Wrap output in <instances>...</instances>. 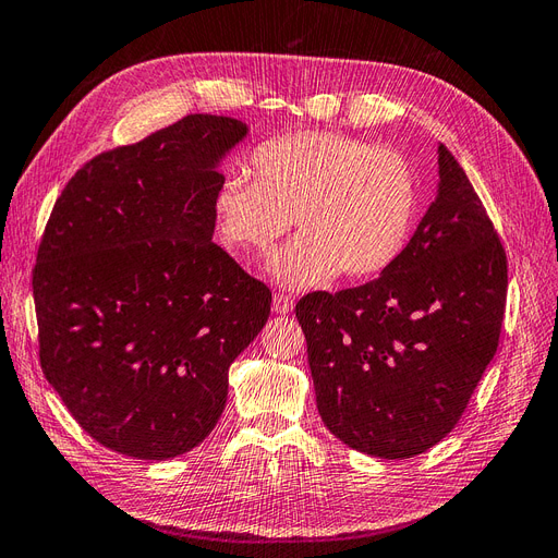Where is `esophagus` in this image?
Masks as SVG:
<instances>
[{
    "label": "esophagus",
    "instance_id": "obj_1",
    "mask_svg": "<svg viewBox=\"0 0 558 558\" xmlns=\"http://www.w3.org/2000/svg\"><path fill=\"white\" fill-rule=\"evenodd\" d=\"M292 308H294V299L290 294H280L278 292L274 296V313L284 315V313H292Z\"/></svg>",
    "mask_w": 558,
    "mask_h": 558
}]
</instances>
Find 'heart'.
<instances>
[{"label":"heart","mask_w":558,"mask_h":558,"mask_svg":"<svg viewBox=\"0 0 558 558\" xmlns=\"http://www.w3.org/2000/svg\"><path fill=\"white\" fill-rule=\"evenodd\" d=\"M250 172L215 191V227L241 259H266L294 217L301 233L274 262L288 288L325 284L339 270L350 280L380 276L409 243L418 194L400 154L308 131L264 142Z\"/></svg>","instance_id":"1"}]
</instances>
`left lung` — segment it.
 I'll use <instances>...</instances> for the list:
<instances>
[{
	"label": "left lung",
	"mask_w": 558,
	"mask_h": 558,
	"mask_svg": "<svg viewBox=\"0 0 558 558\" xmlns=\"http://www.w3.org/2000/svg\"><path fill=\"white\" fill-rule=\"evenodd\" d=\"M437 163V196L397 262L296 304L323 423L376 458H413L447 437L498 350L505 250L441 142Z\"/></svg>",
	"instance_id": "left-lung-1"
}]
</instances>
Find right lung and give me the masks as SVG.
<instances>
[{"mask_svg":"<svg viewBox=\"0 0 558 558\" xmlns=\"http://www.w3.org/2000/svg\"><path fill=\"white\" fill-rule=\"evenodd\" d=\"M250 135L191 114L95 156L46 225L32 290L41 369L76 423L137 460L208 437L270 290L213 243L221 163Z\"/></svg>","mask_w":558,"mask_h":558,"instance_id":"right-lung-1","label":"right lung"}]
</instances>
